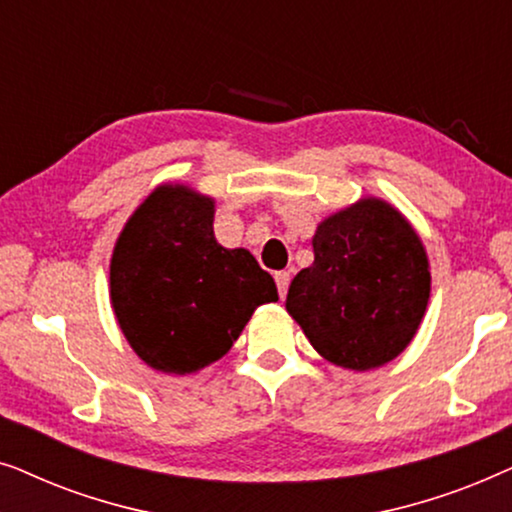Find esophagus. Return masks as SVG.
<instances>
[{
	"mask_svg": "<svg viewBox=\"0 0 512 512\" xmlns=\"http://www.w3.org/2000/svg\"><path fill=\"white\" fill-rule=\"evenodd\" d=\"M275 282H277V289H279V296H286V289H289V282H291V275L286 270H279L275 272Z\"/></svg>",
	"mask_w": 512,
	"mask_h": 512,
	"instance_id": "esophagus-1",
	"label": "esophagus"
}]
</instances>
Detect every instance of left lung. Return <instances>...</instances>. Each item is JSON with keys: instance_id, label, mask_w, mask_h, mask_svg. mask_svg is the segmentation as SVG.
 <instances>
[{"instance_id": "1", "label": "left lung", "mask_w": 512, "mask_h": 512, "mask_svg": "<svg viewBox=\"0 0 512 512\" xmlns=\"http://www.w3.org/2000/svg\"><path fill=\"white\" fill-rule=\"evenodd\" d=\"M314 263L289 286L286 310L326 361L380 368L415 338L431 293L429 258L405 216L363 198L319 223Z\"/></svg>"}]
</instances>
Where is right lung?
Returning a JSON list of instances; mask_svg holds the SVG:
<instances>
[{"instance_id": "1", "label": "right lung", "mask_w": 512, "mask_h": 512, "mask_svg": "<svg viewBox=\"0 0 512 512\" xmlns=\"http://www.w3.org/2000/svg\"><path fill=\"white\" fill-rule=\"evenodd\" d=\"M214 200L158 186L135 209L111 256V307L151 368L186 375L219 361L277 286L247 249L214 237Z\"/></svg>"}]
</instances>
